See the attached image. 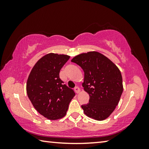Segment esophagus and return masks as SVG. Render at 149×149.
<instances>
[{
  "instance_id": "obj_1",
  "label": "esophagus",
  "mask_w": 149,
  "mask_h": 149,
  "mask_svg": "<svg viewBox=\"0 0 149 149\" xmlns=\"http://www.w3.org/2000/svg\"><path fill=\"white\" fill-rule=\"evenodd\" d=\"M74 91H75V92L76 93H80V91H81V89H80V88L79 87H75V89H74Z\"/></svg>"
}]
</instances>
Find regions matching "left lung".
<instances>
[{
  "instance_id": "left-lung-1",
  "label": "left lung",
  "mask_w": 149,
  "mask_h": 149,
  "mask_svg": "<svg viewBox=\"0 0 149 149\" xmlns=\"http://www.w3.org/2000/svg\"><path fill=\"white\" fill-rule=\"evenodd\" d=\"M71 62L84 72L82 86L89 95V102L81 106L84 114L92 119H107L115 110L123 93L122 76L114 62L97 51L73 58Z\"/></svg>"
}]
</instances>
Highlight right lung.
<instances>
[{
	"mask_svg": "<svg viewBox=\"0 0 149 149\" xmlns=\"http://www.w3.org/2000/svg\"><path fill=\"white\" fill-rule=\"evenodd\" d=\"M70 57L55 53L45 55L34 65L27 78L26 91L30 101L40 114L50 120L64 117L75 96L59 76Z\"/></svg>",
	"mask_w": 149,
	"mask_h": 149,
	"instance_id": "right-lung-1",
	"label": "right lung"
}]
</instances>
